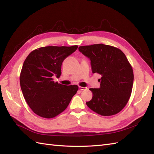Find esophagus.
Instances as JSON below:
<instances>
[{"label":"esophagus","mask_w":154,"mask_h":154,"mask_svg":"<svg viewBox=\"0 0 154 154\" xmlns=\"http://www.w3.org/2000/svg\"><path fill=\"white\" fill-rule=\"evenodd\" d=\"M79 89L81 91H83V90L86 89V87H81V86H79Z\"/></svg>","instance_id":"1"}]
</instances>
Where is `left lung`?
Wrapping results in <instances>:
<instances>
[{
	"label": "left lung",
	"mask_w": 154,
	"mask_h": 154,
	"mask_svg": "<svg viewBox=\"0 0 154 154\" xmlns=\"http://www.w3.org/2000/svg\"><path fill=\"white\" fill-rule=\"evenodd\" d=\"M79 50L91 60L93 73L101 75L100 88L89 90L93 98L87 106L101 116L114 115L122 110L131 95L134 73L120 49L103 44L84 45Z\"/></svg>",
	"instance_id": "left-lung-1"
}]
</instances>
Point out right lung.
Wrapping results in <instances>:
<instances>
[{
	"instance_id": "right-lung-1",
	"label": "right lung",
	"mask_w": 154,
	"mask_h": 154,
	"mask_svg": "<svg viewBox=\"0 0 154 154\" xmlns=\"http://www.w3.org/2000/svg\"><path fill=\"white\" fill-rule=\"evenodd\" d=\"M73 46H46L30 52L24 62L20 75L23 95L28 106L39 116L52 119L67 109L78 91L77 85L54 82L60 77L61 64L77 50Z\"/></svg>"
}]
</instances>
